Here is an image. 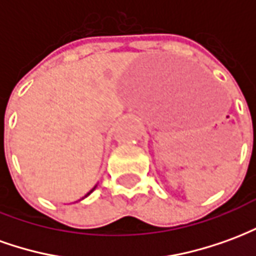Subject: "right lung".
I'll return each mask as SVG.
<instances>
[{"label":"right lung","instance_id":"add662e5","mask_svg":"<svg viewBox=\"0 0 256 256\" xmlns=\"http://www.w3.org/2000/svg\"><path fill=\"white\" fill-rule=\"evenodd\" d=\"M94 189H96V186H94V188H93V189H92V190H90V192H89V193H88V194H86V196H89V194H90V193H92V192H93V190H94ZM86 196H84V198H86Z\"/></svg>","mask_w":256,"mask_h":256}]
</instances>
